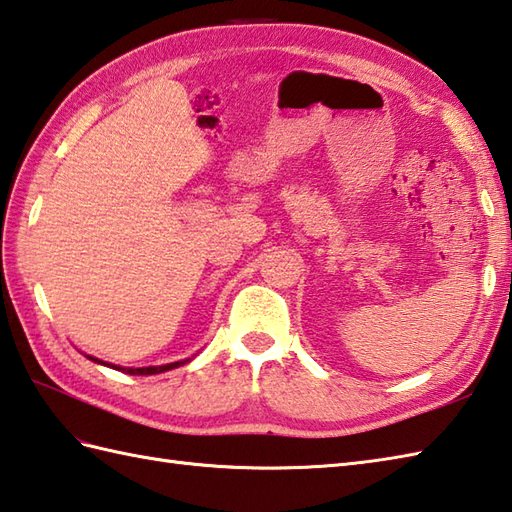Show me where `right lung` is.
Instances as JSON below:
<instances>
[{"instance_id":"1","label":"right lung","mask_w":512,"mask_h":512,"mask_svg":"<svg viewBox=\"0 0 512 512\" xmlns=\"http://www.w3.org/2000/svg\"><path fill=\"white\" fill-rule=\"evenodd\" d=\"M89 360H93V362H100V360H95V358H89ZM187 360H183V362H172V364H165V366H146V368H120V366H113V368H117V371H124V373H128V375H154V373H163V371H170V368H176V366H181V364H185ZM100 364H104V362H100ZM111 366V364H109Z\"/></svg>"}]
</instances>
